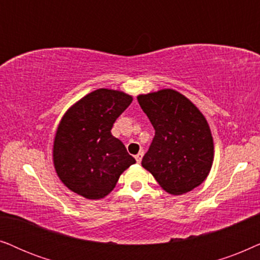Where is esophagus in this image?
I'll list each match as a JSON object with an SVG mask.
<instances>
[{
  "mask_svg": "<svg viewBox=\"0 0 260 260\" xmlns=\"http://www.w3.org/2000/svg\"><path fill=\"white\" fill-rule=\"evenodd\" d=\"M143 155H144V152L140 151L139 153H138V154L136 155V160H137L138 162H141V159H143Z\"/></svg>",
  "mask_w": 260,
  "mask_h": 260,
  "instance_id": "obj_1",
  "label": "esophagus"
}]
</instances>
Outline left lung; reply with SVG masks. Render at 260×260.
Listing matches in <instances>:
<instances>
[{"instance_id":"8db88e82","label":"left lung","mask_w":260,"mask_h":260,"mask_svg":"<svg viewBox=\"0 0 260 260\" xmlns=\"http://www.w3.org/2000/svg\"><path fill=\"white\" fill-rule=\"evenodd\" d=\"M155 133L141 165L172 195L199 186L213 165L214 144L203 114L172 89L138 96Z\"/></svg>"}]
</instances>
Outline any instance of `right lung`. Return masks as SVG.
<instances>
[{"mask_svg":"<svg viewBox=\"0 0 260 260\" xmlns=\"http://www.w3.org/2000/svg\"><path fill=\"white\" fill-rule=\"evenodd\" d=\"M131 103L132 96L122 91L98 89L65 113L55 133L53 162L71 191L89 200L103 199L136 162L110 132Z\"/></svg>","mask_w":260,"mask_h":260,"instance_id":"obj_1","label":"right lung"}]
</instances>
